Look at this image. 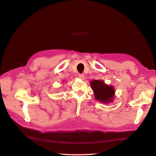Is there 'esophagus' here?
Returning a JSON list of instances; mask_svg holds the SVG:
<instances>
[{
    "instance_id": "1",
    "label": "esophagus",
    "mask_w": 156,
    "mask_h": 156,
    "mask_svg": "<svg viewBox=\"0 0 156 156\" xmlns=\"http://www.w3.org/2000/svg\"><path fill=\"white\" fill-rule=\"evenodd\" d=\"M84 75L83 74H80V75H79V78L80 79H81V80H84Z\"/></svg>"
}]
</instances>
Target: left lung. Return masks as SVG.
<instances>
[{"mask_svg": "<svg viewBox=\"0 0 156 156\" xmlns=\"http://www.w3.org/2000/svg\"><path fill=\"white\" fill-rule=\"evenodd\" d=\"M90 85L97 100L105 103H110L113 100L115 91L112 86L107 85L101 80L92 81H90Z\"/></svg>", "mask_w": 156, "mask_h": 156, "instance_id": "8db88e82", "label": "left lung"}]
</instances>
